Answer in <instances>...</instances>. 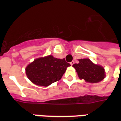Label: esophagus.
Wrapping results in <instances>:
<instances>
[{
  "instance_id": "1",
  "label": "esophagus",
  "mask_w": 121,
  "mask_h": 121,
  "mask_svg": "<svg viewBox=\"0 0 121 121\" xmlns=\"http://www.w3.org/2000/svg\"><path fill=\"white\" fill-rule=\"evenodd\" d=\"M71 63V65H73L74 63V61H71V63Z\"/></svg>"
}]
</instances>
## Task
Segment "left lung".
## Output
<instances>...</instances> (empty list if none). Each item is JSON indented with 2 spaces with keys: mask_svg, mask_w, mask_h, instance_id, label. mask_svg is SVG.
Returning a JSON list of instances; mask_svg holds the SVG:
<instances>
[{
  "mask_svg": "<svg viewBox=\"0 0 121 121\" xmlns=\"http://www.w3.org/2000/svg\"><path fill=\"white\" fill-rule=\"evenodd\" d=\"M76 69L79 78L90 83H97L105 77L104 69L100 65H95L89 59L79 60L78 63L73 65Z\"/></svg>",
  "mask_w": 121,
  "mask_h": 121,
  "instance_id": "1",
  "label": "left lung"
}]
</instances>
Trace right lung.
<instances>
[{
    "instance_id": "obj_1",
    "label": "right lung",
    "mask_w": 121,
    "mask_h": 121,
    "mask_svg": "<svg viewBox=\"0 0 121 121\" xmlns=\"http://www.w3.org/2000/svg\"><path fill=\"white\" fill-rule=\"evenodd\" d=\"M71 66L65 59H58L52 56L35 60L26 68V74L30 81L40 86L47 87L60 80Z\"/></svg>"
}]
</instances>
